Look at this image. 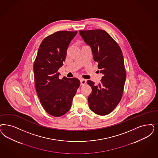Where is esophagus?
Here are the masks:
<instances>
[{"mask_svg": "<svg viewBox=\"0 0 158 158\" xmlns=\"http://www.w3.org/2000/svg\"><path fill=\"white\" fill-rule=\"evenodd\" d=\"M86 83V80L84 79H81V85H85Z\"/></svg>", "mask_w": 158, "mask_h": 158, "instance_id": "1", "label": "esophagus"}]
</instances>
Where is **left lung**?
<instances>
[{
  "mask_svg": "<svg viewBox=\"0 0 158 158\" xmlns=\"http://www.w3.org/2000/svg\"><path fill=\"white\" fill-rule=\"evenodd\" d=\"M79 33L90 47L94 60L103 75L98 85L87 81L92 90L88 97L89 107L97 114H109L123 96L126 79L123 55L118 44L104 30H81Z\"/></svg>",
  "mask_w": 158,
  "mask_h": 158,
  "instance_id": "obj_1",
  "label": "left lung"
}]
</instances>
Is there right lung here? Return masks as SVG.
I'll use <instances>...</instances> for the list:
<instances>
[{
    "label": "right lung",
    "instance_id": "1",
    "mask_svg": "<svg viewBox=\"0 0 158 158\" xmlns=\"http://www.w3.org/2000/svg\"><path fill=\"white\" fill-rule=\"evenodd\" d=\"M77 31H60L44 38L34 63L36 92L45 111L56 117L66 114L79 87L78 79L59 78L58 69L65 60L66 50Z\"/></svg>",
    "mask_w": 158,
    "mask_h": 158
}]
</instances>
